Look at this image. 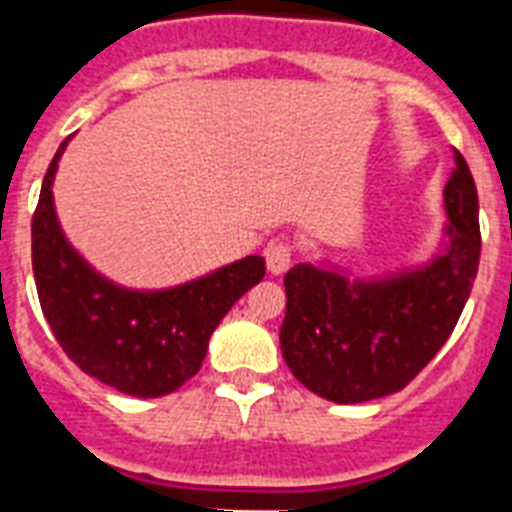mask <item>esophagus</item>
<instances>
[{
  "mask_svg": "<svg viewBox=\"0 0 512 512\" xmlns=\"http://www.w3.org/2000/svg\"><path fill=\"white\" fill-rule=\"evenodd\" d=\"M265 265H268V271L273 276H281V273L289 271V265H292V247H289L287 241H271L265 247Z\"/></svg>",
  "mask_w": 512,
  "mask_h": 512,
  "instance_id": "obj_1",
  "label": "esophagus"
}]
</instances>
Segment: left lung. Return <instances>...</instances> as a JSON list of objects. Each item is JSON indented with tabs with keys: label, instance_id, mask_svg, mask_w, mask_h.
Here are the masks:
<instances>
[{
	"label": "left lung",
	"instance_id": "8db88e82",
	"mask_svg": "<svg viewBox=\"0 0 512 512\" xmlns=\"http://www.w3.org/2000/svg\"><path fill=\"white\" fill-rule=\"evenodd\" d=\"M454 162L444 188V241L428 263L385 276L297 263L284 276L281 353L311 393L335 404L390 396L449 340L481 257L476 183L460 151Z\"/></svg>",
	"mask_w": 512,
	"mask_h": 512
}]
</instances>
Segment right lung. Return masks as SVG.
Segmentation results:
<instances>
[{
    "label": "right lung",
    "mask_w": 512,
    "mask_h": 512,
    "mask_svg": "<svg viewBox=\"0 0 512 512\" xmlns=\"http://www.w3.org/2000/svg\"><path fill=\"white\" fill-rule=\"evenodd\" d=\"M66 138L44 175L31 263L52 335L82 372L135 398H159L199 372L209 337L244 292L260 284V255L167 289H130L84 260L58 223L52 183Z\"/></svg>",
    "instance_id": "add662e5"
}]
</instances>
